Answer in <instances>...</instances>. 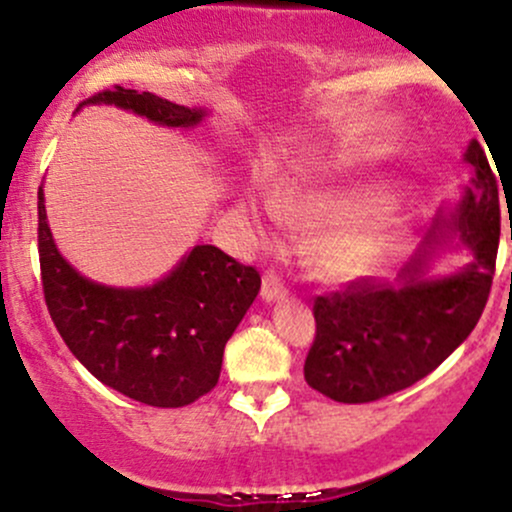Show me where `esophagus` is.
<instances>
[{"label":"esophagus","mask_w":512,"mask_h":512,"mask_svg":"<svg viewBox=\"0 0 512 512\" xmlns=\"http://www.w3.org/2000/svg\"><path fill=\"white\" fill-rule=\"evenodd\" d=\"M286 294H289V289H286L284 282L277 277V274L267 272L265 277H262V299L282 301V299H286Z\"/></svg>","instance_id":"obj_1"}]
</instances>
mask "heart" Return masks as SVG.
<instances>
[{"mask_svg": "<svg viewBox=\"0 0 512 512\" xmlns=\"http://www.w3.org/2000/svg\"><path fill=\"white\" fill-rule=\"evenodd\" d=\"M282 211L289 218L299 221H325L335 216L340 206L330 201H303V199H284ZM391 250V233L386 223H357V226H345L328 230L318 235L311 245V260L316 272L328 282H352L362 274L372 272Z\"/></svg>", "mask_w": 512, "mask_h": 512, "instance_id": "heart-1", "label": "heart"}]
</instances>
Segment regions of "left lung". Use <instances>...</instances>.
<instances>
[{
	"mask_svg": "<svg viewBox=\"0 0 512 512\" xmlns=\"http://www.w3.org/2000/svg\"><path fill=\"white\" fill-rule=\"evenodd\" d=\"M464 160L474 167L454 216L437 218L423 250L396 282L359 277L313 303L316 340L303 376L338 403H369L428 376L469 338L484 313L501 240L498 182L484 148L471 140ZM457 232L475 260L457 275L428 280L431 250Z\"/></svg>",
	"mask_w": 512,
	"mask_h": 512,
	"instance_id": "1",
	"label": "left lung"
}]
</instances>
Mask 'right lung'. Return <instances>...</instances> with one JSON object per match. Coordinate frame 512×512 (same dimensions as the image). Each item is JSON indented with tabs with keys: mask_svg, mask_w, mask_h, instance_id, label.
Returning <instances> with one entry per match:
<instances>
[{
	"mask_svg": "<svg viewBox=\"0 0 512 512\" xmlns=\"http://www.w3.org/2000/svg\"><path fill=\"white\" fill-rule=\"evenodd\" d=\"M84 104H114L160 126L189 128L187 109L136 89H104ZM38 257L50 318L101 384L155 408H182L218 384L223 350L260 291V272L213 245H196L165 279L114 289L82 277L53 243L38 189Z\"/></svg>",
	"mask_w": 512,
	"mask_h": 512,
	"instance_id": "1",
	"label": "right lung"
}]
</instances>
